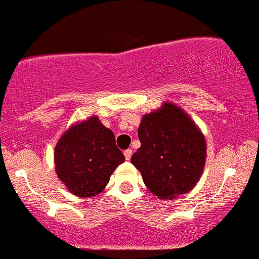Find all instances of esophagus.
<instances>
[{
	"label": "esophagus",
	"mask_w": 259,
	"mask_h": 259,
	"mask_svg": "<svg viewBox=\"0 0 259 259\" xmlns=\"http://www.w3.org/2000/svg\"><path fill=\"white\" fill-rule=\"evenodd\" d=\"M124 155H125V159H126V160H130V158H132V155H133L132 149H126V150L124 151Z\"/></svg>",
	"instance_id": "esophagus-1"
}]
</instances>
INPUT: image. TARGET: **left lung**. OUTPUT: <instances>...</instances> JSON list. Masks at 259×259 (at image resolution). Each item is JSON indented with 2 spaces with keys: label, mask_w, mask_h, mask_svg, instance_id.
Here are the masks:
<instances>
[{
  "label": "left lung",
  "mask_w": 259,
  "mask_h": 259,
  "mask_svg": "<svg viewBox=\"0 0 259 259\" xmlns=\"http://www.w3.org/2000/svg\"><path fill=\"white\" fill-rule=\"evenodd\" d=\"M138 137L142 145L133 154L132 163L153 194L174 199L194 188L204 169L207 144L189 115L164 103L143 116Z\"/></svg>",
  "instance_id": "8db88e82"
}]
</instances>
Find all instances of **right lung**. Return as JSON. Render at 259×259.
Wrapping results in <instances>:
<instances>
[{"instance_id": "add662e5", "label": "right lung", "mask_w": 259, "mask_h": 259, "mask_svg": "<svg viewBox=\"0 0 259 259\" xmlns=\"http://www.w3.org/2000/svg\"><path fill=\"white\" fill-rule=\"evenodd\" d=\"M55 166L59 179L74 195L95 197L103 192L125 156L114 133L98 116L89 117L64 133L55 146Z\"/></svg>"}]
</instances>
